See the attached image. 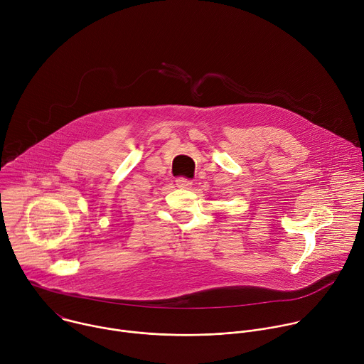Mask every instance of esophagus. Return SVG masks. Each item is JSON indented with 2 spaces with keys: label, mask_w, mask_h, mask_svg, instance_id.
Instances as JSON below:
<instances>
[{
  "label": "esophagus",
  "mask_w": 364,
  "mask_h": 364,
  "mask_svg": "<svg viewBox=\"0 0 364 364\" xmlns=\"http://www.w3.org/2000/svg\"><path fill=\"white\" fill-rule=\"evenodd\" d=\"M176 186L180 187V188H188V187L193 186V183H191V180H187V178H184V177H180V178L176 180Z\"/></svg>",
  "instance_id": "esophagus-1"
}]
</instances>
